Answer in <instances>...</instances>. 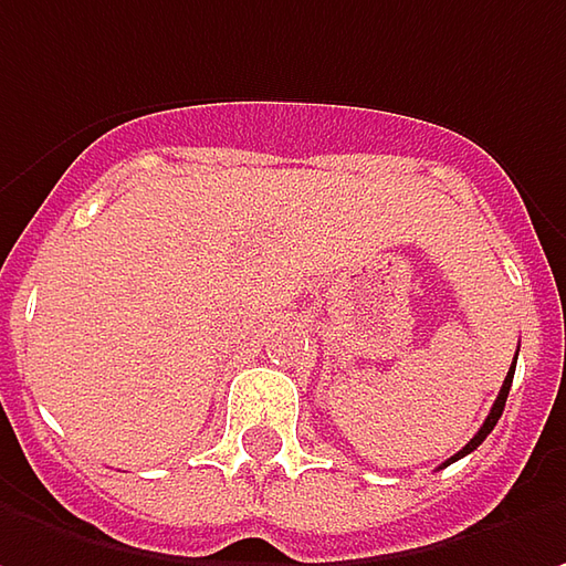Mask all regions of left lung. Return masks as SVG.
Wrapping results in <instances>:
<instances>
[{"label":"left lung","instance_id":"1","mask_svg":"<svg viewBox=\"0 0 566 566\" xmlns=\"http://www.w3.org/2000/svg\"><path fill=\"white\" fill-rule=\"evenodd\" d=\"M511 381H514V366H511V373H507V379H504V385H501V391H497V400H495V403H492V413H489V417H485V422L479 426L476 436H473V439H470V441H467V444H463V451H458V454H454V458L448 460V463H454V460H460V458H463V454H470V451H476L479 444L485 441V436H489V432L495 429V422H497V419H501V413H504V403H507V395H511ZM448 463H444V467H448Z\"/></svg>","mask_w":566,"mask_h":566}]
</instances>
